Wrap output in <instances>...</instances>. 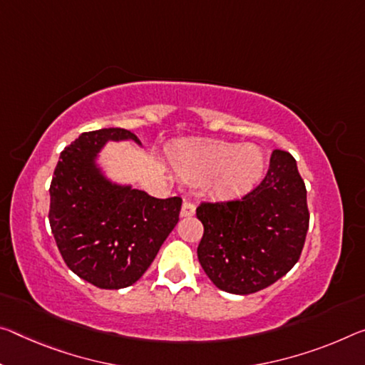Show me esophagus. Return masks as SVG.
Returning a JSON list of instances; mask_svg holds the SVG:
<instances>
[{
  "instance_id": "1",
  "label": "esophagus",
  "mask_w": 365,
  "mask_h": 365,
  "mask_svg": "<svg viewBox=\"0 0 365 365\" xmlns=\"http://www.w3.org/2000/svg\"><path fill=\"white\" fill-rule=\"evenodd\" d=\"M195 211H196V207H195V205H193V203H190V201H183V205H182V211H180L182 217H190V216H193Z\"/></svg>"
}]
</instances>
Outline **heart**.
<instances>
[{"mask_svg":"<svg viewBox=\"0 0 365 365\" xmlns=\"http://www.w3.org/2000/svg\"><path fill=\"white\" fill-rule=\"evenodd\" d=\"M173 167L188 182L212 180L219 198L242 196L262 180L266 159L253 144L240 146L229 141L195 143L180 149L172 158Z\"/></svg>","mask_w":365,"mask_h":365,"instance_id":"b5f03b06","label":"heart"}]
</instances>
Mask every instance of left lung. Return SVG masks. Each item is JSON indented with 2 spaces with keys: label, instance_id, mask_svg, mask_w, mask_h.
<instances>
[{
  "label": "left lung",
  "instance_id": "left-lung-1",
  "mask_svg": "<svg viewBox=\"0 0 365 365\" xmlns=\"http://www.w3.org/2000/svg\"><path fill=\"white\" fill-rule=\"evenodd\" d=\"M201 268L221 291L247 296L291 271L309 230L307 190L291 154H271L264 180L242 200L203 203Z\"/></svg>",
  "mask_w": 365,
  "mask_h": 365
}]
</instances>
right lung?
Masks as SVG:
<instances>
[{
    "instance_id": "add662e5",
    "label": "right lung",
    "mask_w": 365,
    "mask_h": 365,
    "mask_svg": "<svg viewBox=\"0 0 365 365\" xmlns=\"http://www.w3.org/2000/svg\"><path fill=\"white\" fill-rule=\"evenodd\" d=\"M141 143L131 131L83 133L60 154L50 185V225L68 268L101 289L128 287L146 273L178 222L182 198L159 200L107 175L108 143Z\"/></svg>"
}]
</instances>
